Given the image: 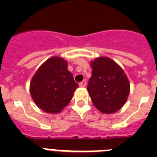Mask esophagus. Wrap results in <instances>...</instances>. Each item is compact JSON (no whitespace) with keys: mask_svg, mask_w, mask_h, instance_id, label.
I'll use <instances>...</instances> for the list:
<instances>
[{"mask_svg":"<svg viewBox=\"0 0 157 157\" xmlns=\"http://www.w3.org/2000/svg\"><path fill=\"white\" fill-rule=\"evenodd\" d=\"M86 86V80H83L82 82L79 83V86L80 87H85Z\"/></svg>","mask_w":157,"mask_h":157,"instance_id":"obj_1","label":"esophagus"}]
</instances>
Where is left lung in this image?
Masks as SVG:
<instances>
[{
    "mask_svg": "<svg viewBox=\"0 0 157 157\" xmlns=\"http://www.w3.org/2000/svg\"><path fill=\"white\" fill-rule=\"evenodd\" d=\"M92 76L87 90L94 106L102 113L112 114L125 105L130 93V82L120 65L109 57L90 62Z\"/></svg>",
    "mask_w": 157,
    "mask_h": 157,
    "instance_id": "8db88e82",
    "label": "left lung"
}]
</instances>
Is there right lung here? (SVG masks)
I'll return each instance as SVG.
<instances>
[{"label":"right lung","mask_w":157,"mask_h":157,"mask_svg":"<svg viewBox=\"0 0 157 157\" xmlns=\"http://www.w3.org/2000/svg\"><path fill=\"white\" fill-rule=\"evenodd\" d=\"M78 87V83L67 70L66 60L52 56L44 62L33 76L30 93L39 109L56 114L68 105Z\"/></svg>","instance_id":"add662e5"}]
</instances>
